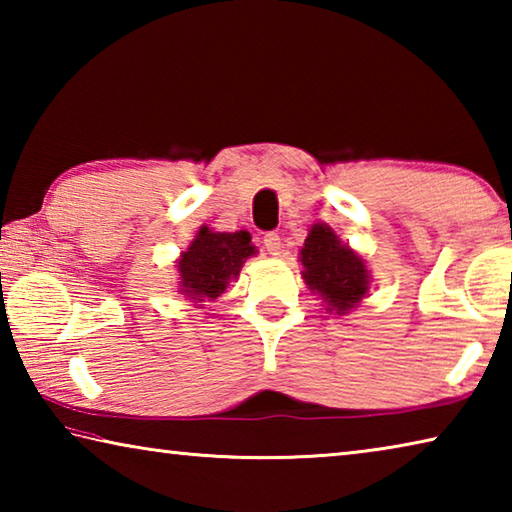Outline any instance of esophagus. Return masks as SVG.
<instances>
[{
	"label": "esophagus",
	"instance_id": "34e87169",
	"mask_svg": "<svg viewBox=\"0 0 512 512\" xmlns=\"http://www.w3.org/2000/svg\"><path fill=\"white\" fill-rule=\"evenodd\" d=\"M264 248L271 255H280V248H282L280 235H277V232H266V235H264Z\"/></svg>",
	"mask_w": 512,
	"mask_h": 512
}]
</instances>
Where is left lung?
Returning <instances> with one entry per match:
<instances>
[{"label": "left lung", "instance_id": "left-lung-1", "mask_svg": "<svg viewBox=\"0 0 512 512\" xmlns=\"http://www.w3.org/2000/svg\"><path fill=\"white\" fill-rule=\"evenodd\" d=\"M300 262L305 266L302 277L307 287L327 300L329 311L345 314L366 296V264L348 246H343L327 225L316 223L309 230L305 246L300 250Z\"/></svg>", "mask_w": 512, "mask_h": 512}]
</instances>
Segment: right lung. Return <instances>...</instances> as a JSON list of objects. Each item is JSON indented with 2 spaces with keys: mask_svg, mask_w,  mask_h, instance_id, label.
<instances>
[{
  "mask_svg": "<svg viewBox=\"0 0 512 512\" xmlns=\"http://www.w3.org/2000/svg\"><path fill=\"white\" fill-rule=\"evenodd\" d=\"M255 255L248 232H212L201 228L192 246L178 262L180 287L192 300H216L232 277H239L241 264Z\"/></svg>",
  "mask_w": 512,
  "mask_h": 512,
  "instance_id": "right-lung-1",
  "label": "right lung"
}]
</instances>
